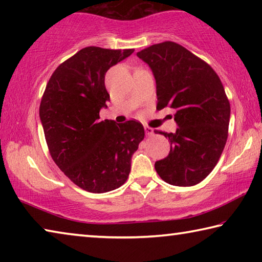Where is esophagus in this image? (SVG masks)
Wrapping results in <instances>:
<instances>
[{"label":"esophagus","instance_id":"1","mask_svg":"<svg viewBox=\"0 0 262 262\" xmlns=\"http://www.w3.org/2000/svg\"><path fill=\"white\" fill-rule=\"evenodd\" d=\"M144 130H145V134L147 135H154V129L151 127H148V126H144Z\"/></svg>","mask_w":262,"mask_h":262}]
</instances>
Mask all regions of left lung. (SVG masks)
<instances>
[{
	"label": "left lung",
	"mask_w": 262,
	"mask_h": 262,
	"mask_svg": "<svg viewBox=\"0 0 262 262\" xmlns=\"http://www.w3.org/2000/svg\"><path fill=\"white\" fill-rule=\"evenodd\" d=\"M136 55L156 79L157 108L176 110L177 130H156L171 149L155 168L170 185H196L212 171L227 143L230 103L223 84L209 64L179 43H156Z\"/></svg>",
	"instance_id": "obj_1"
}]
</instances>
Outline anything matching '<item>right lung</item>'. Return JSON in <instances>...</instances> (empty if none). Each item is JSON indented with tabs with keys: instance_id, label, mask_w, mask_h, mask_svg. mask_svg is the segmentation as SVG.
I'll use <instances>...</instances> for the list:
<instances>
[{
	"instance_id": "add662e5",
	"label": "right lung",
	"mask_w": 262,
	"mask_h": 262,
	"mask_svg": "<svg viewBox=\"0 0 262 262\" xmlns=\"http://www.w3.org/2000/svg\"><path fill=\"white\" fill-rule=\"evenodd\" d=\"M134 50L85 47L55 69L39 115L51 156L78 187L106 193L125 184L132 156L144 139L136 120H99L110 95L105 74Z\"/></svg>"
}]
</instances>
